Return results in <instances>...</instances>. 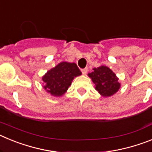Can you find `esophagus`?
Returning <instances> with one entry per match:
<instances>
[{"instance_id":"34e87169","label":"esophagus","mask_w":152,"mask_h":152,"mask_svg":"<svg viewBox=\"0 0 152 152\" xmlns=\"http://www.w3.org/2000/svg\"><path fill=\"white\" fill-rule=\"evenodd\" d=\"M81 72H82L83 75H86L87 74V72H88V68H83V69H81Z\"/></svg>"}]
</instances>
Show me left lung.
<instances>
[{
    "label": "left lung",
    "instance_id": "obj_1",
    "mask_svg": "<svg viewBox=\"0 0 152 152\" xmlns=\"http://www.w3.org/2000/svg\"><path fill=\"white\" fill-rule=\"evenodd\" d=\"M88 75L95 84L96 91L103 97L113 96L121 87L116 74L105 65L94 68L93 72L88 73Z\"/></svg>",
    "mask_w": 152,
    "mask_h": 152
}]
</instances>
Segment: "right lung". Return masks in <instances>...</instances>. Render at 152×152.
Listing matches in <instances>:
<instances>
[{
    "instance_id": "obj_1",
    "label": "right lung",
    "mask_w": 152,
    "mask_h": 152,
    "mask_svg": "<svg viewBox=\"0 0 152 152\" xmlns=\"http://www.w3.org/2000/svg\"><path fill=\"white\" fill-rule=\"evenodd\" d=\"M81 75L75 63L61 61L42 76V87L52 96H61L67 92L75 77Z\"/></svg>"
}]
</instances>
